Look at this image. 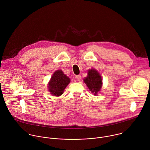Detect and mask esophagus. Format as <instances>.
<instances>
[{"mask_svg": "<svg viewBox=\"0 0 150 150\" xmlns=\"http://www.w3.org/2000/svg\"><path fill=\"white\" fill-rule=\"evenodd\" d=\"M75 79H76L77 81H81V76L80 75H76V76H75Z\"/></svg>", "mask_w": 150, "mask_h": 150, "instance_id": "1", "label": "esophagus"}]
</instances>
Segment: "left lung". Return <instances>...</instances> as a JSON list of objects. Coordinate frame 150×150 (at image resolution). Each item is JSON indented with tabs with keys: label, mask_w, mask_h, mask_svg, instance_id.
I'll return each instance as SVG.
<instances>
[{
	"label": "left lung",
	"mask_w": 150,
	"mask_h": 150,
	"mask_svg": "<svg viewBox=\"0 0 150 150\" xmlns=\"http://www.w3.org/2000/svg\"><path fill=\"white\" fill-rule=\"evenodd\" d=\"M84 82L94 95H97V93L100 90L102 79L100 74L95 69H92L88 71V75L84 79Z\"/></svg>",
	"instance_id": "1"
}]
</instances>
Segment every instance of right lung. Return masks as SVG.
<instances>
[{"mask_svg": "<svg viewBox=\"0 0 150 150\" xmlns=\"http://www.w3.org/2000/svg\"><path fill=\"white\" fill-rule=\"evenodd\" d=\"M69 82L70 79L63 73L62 71H57L53 74L48 83L49 91L55 96H61Z\"/></svg>", "mask_w": 150, "mask_h": 150, "instance_id": "1", "label": "right lung"}]
</instances>
